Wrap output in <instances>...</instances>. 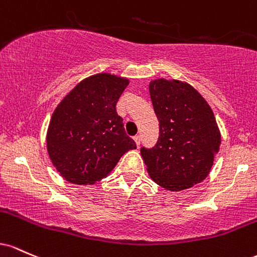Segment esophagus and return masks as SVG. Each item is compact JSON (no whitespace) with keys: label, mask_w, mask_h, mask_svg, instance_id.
<instances>
[{"label":"esophagus","mask_w":257,"mask_h":257,"mask_svg":"<svg viewBox=\"0 0 257 257\" xmlns=\"http://www.w3.org/2000/svg\"><path fill=\"white\" fill-rule=\"evenodd\" d=\"M134 140H135V142H136V146L140 147V144H141V137H140V136H135Z\"/></svg>","instance_id":"34e87169"}]
</instances>
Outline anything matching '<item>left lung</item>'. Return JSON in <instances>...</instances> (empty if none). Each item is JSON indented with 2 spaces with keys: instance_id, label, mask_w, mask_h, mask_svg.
Masks as SVG:
<instances>
[{
  "instance_id": "8db88e82",
  "label": "left lung",
  "mask_w": 257,
  "mask_h": 257,
  "mask_svg": "<svg viewBox=\"0 0 257 257\" xmlns=\"http://www.w3.org/2000/svg\"><path fill=\"white\" fill-rule=\"evenodd\" d=\"M149 93L159 120V140L141 149L155 183L171 192L192 188L211 171L221 132L205 98L186 81L155 79Z\"/></svg>"
}]
</instances>
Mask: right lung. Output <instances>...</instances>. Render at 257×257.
<instances>
[{
  "label": "right lung",
  "instance_id": "obj_1",
  "mask_svg": "<svg viewBox=\"0 0 257 257\" xmlns=\"http://www.w3.org/2000/svg\"><path fill=\"white\" fill-rule=\"evenodd\" d=\"M130 80L99 73L80 81L54 109L46 135L57 172L74 184H93L113 171L136 143L126 135L116 103Z\"/></svg>",
  "mask_w": 257,
  "mask_h": 257
}]
</instances>
